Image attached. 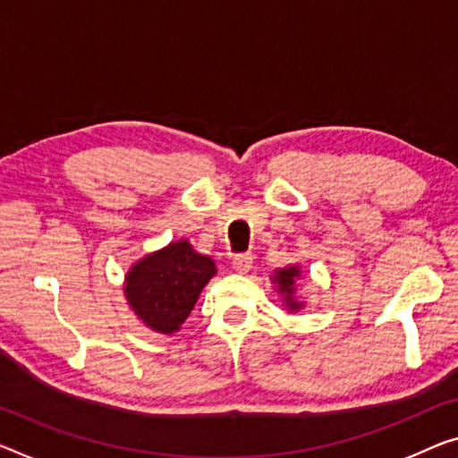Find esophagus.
Masks as SVG:
<instances>
[{"label": "esophagus", "instance_id": "obj_1", "mask_svg": "<svg viewBox=\"0 0 458 458\" xmlns=\"http://www.w3.org/2000/svg\"><path fill=\"white\" fill-rule=\"evenodd\" d=\"M233 270L239 272V274H245L251 270V264H253V256L251 253H237V256L233 258Z\"/></svg>", "mask_w": 458, "mask_h": 458}]
</instances>
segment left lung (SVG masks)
Here are the masks:
<instances>
[{
	"label": "left lung",
	"instance_id": "1",
	"mask_svg": "<svg viewBox=\"0 0 458 458\" xmlns=\"http://www.w3.org/2000/svg\"><path fill=\"white\" fill-rule=\"evenodd\" d=\"M299 278V268H284V270H278L276 276H274V283L278 284V291L284 294V301L286 305L293 309H299L301 302L294 299V280Z\"/></svg>",
	"mask_w": 458,
	"mask_h": 458
}]
</instances>
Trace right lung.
Segmentation results:
<instances>
[{"label":"right lung","mask_w":458,"mask_h":458,"mask_svg":"<svg viewBox=\"0 0 458 458\" xmlns=\"http://www.w3.org/2000/svg\"><path fill=\"white\" fill-rule=\"evenodd\" d=\"M215 272L213 259L196 253L188 242H175L132 266L124 293L145 326L159 334H174Z\"/></svg>","instance_id":"add662e5"}]
</instances>
